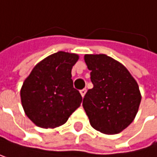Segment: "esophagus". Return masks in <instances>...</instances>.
Masks as SVG:
<instances>
[{"mask_svg":"<svg viewBox=\"0 0 157 157\" xmlns=\"http://www.w3.org/2000/svg\"><path fill=\"white\" fill-rule=\"evenodd\" d=\"M86 92H87V90H86V89H82V90H80V95H81V97H82V98L85 96Z\"/></svg>","mask_w":157,"mask_h":157,"instance_id":"1","label":"esophagus"}]
</instances>
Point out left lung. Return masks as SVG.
I'll return each instance as SVG.
<instances>
[{
    "label": "left lung",
    "instance_id": "obj_1",
    "mask_svg": "<svg viewBox=\"0 0 157 157\" xmlns=\"http://www.w3.org/2000/svg\"><path fill=\"white\" fill-rule=\"evenodd\" d=\"M84 60L94 84L82 102L90 124L102 134H118L138 112L141 94L137 82L122 63L105 54H87Z\"/></svg>",
    "mask_w": 157,
    "mask_h": 157
}]
</instances>
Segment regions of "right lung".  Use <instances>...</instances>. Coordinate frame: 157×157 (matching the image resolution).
<instances>
[{"label": "right lung", "mask_w": 157, "mask_h": 157, "mask_svg": "<svg viewBox=\"0 0 157 157\" xmlns=\"http://www.w3.org/2000/svg\"><path fill=\"white\" fill-rule=\"evenodd\" d=\"M74 53L59 51L35 65L24 79L21 100L27 117L38 127L54 129L68 120L81 103L73 87L71 71L78 59Z\"/></svg>", "instance_id": "1"}]
</instances>
